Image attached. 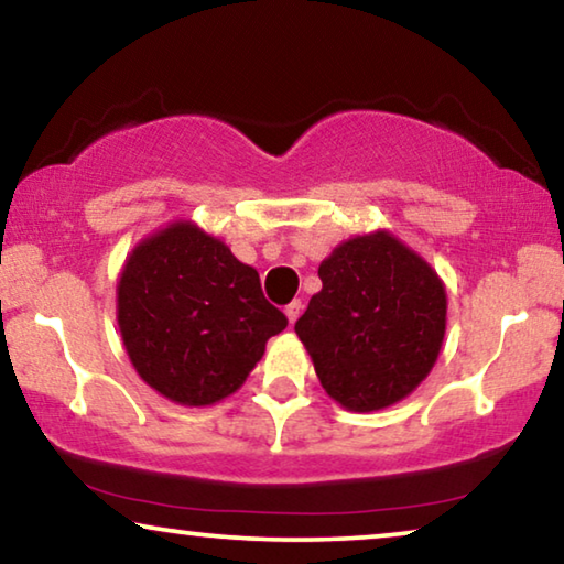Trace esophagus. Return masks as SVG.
<instances>
[{
  "mask_svg": "<svg viewBox=\"0 0 564 564\" xmlns=\"http://www.w3.org/2000/svg\"><path fill=\"white\" fill-rule=\"evenodd\" d=\"M300 313H303V303H300V300H292V303L284 307V315H288L290 323H295L300 318Z\"/></svg>",
  "mask_w": 564,
  "mask_h": 564,
  "instance_id": "esophagus-1",
  "label": "esophagus"
}]
</instances>
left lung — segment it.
<instances>
[{"mask_svg": "<svg viewBox=\"0 0 564 564\" xmlns=\"http://www.w3.org/2000/svg\"><path fill=\"white\" fill-rule=\"evenodd\" d=\"M323 290L295 334L330 400L351 413L400 403L426 380L446 334V288L392 230L346 238L321 261Z\"/></svg>", "mask_w": 564, "mask_h": 564, "instance_id": "8db88e82", "label": "left lung"}]
</instances>
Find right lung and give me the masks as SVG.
Here are the masks:
<instances>
[{"instance_id":"right-lung-1","label":"right lung","mask_w":564,"mask_h":564,"mask_svg":"<svg viewBox=\"0 0 564 564\" xmlns=\"http://www.w3.org/2000/svg\"><path fill=\"white\" fill-rule=\"evenodd\" d=\"M288 326L259 272L195 220L176 218L133 246L118 276V328L138 377L176 405H215Z\"/></svg>"}]
</instances>
